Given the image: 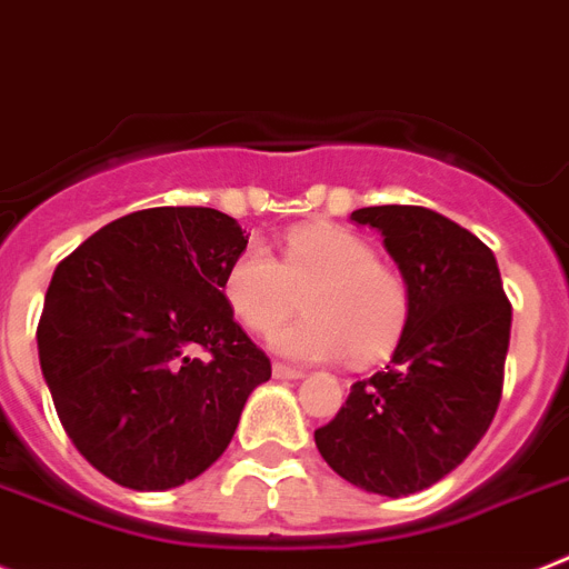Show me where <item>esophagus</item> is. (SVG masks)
<instances>
[{"instance_id": "34e87169", "label": "esophagus", "mask_w": 569, "mask_h": 569, "mask_svg": "<svg viewBox=\"0 0 569 569\" xmlns=\"http://www.w3.org/2000/svg\"><path fill=\"white\" fill-rule=\"evenodd\" d=\"M271 372H274V378H280V380H298V378H303V369H298V367H289V363H274V367H271Z\"/></svg>"}]
</instances>
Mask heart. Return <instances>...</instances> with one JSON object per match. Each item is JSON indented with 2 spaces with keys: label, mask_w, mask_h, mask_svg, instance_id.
I'll use <instances>...</instances> for the list:
<instances>
[{
  "label": "heart",
  "mask_w": 569,
  "mask_h": 569,
  "mask_svg": "<svg viewBox=\"0 0 569 569\" xmlns=\"http://www.w3.org/2000/svg\"><path fill=\"white\" fill-rule=\"evenodd\" d=\"M226 300L254 335L274 332L300 312L309 318L274 335L289 358L352 363L387 358L407 332L412 295L403 274L380 263L369 240L338 226H303L286 234L283 257L246 246L223 280Z\"/></svg>",
  "instance_id": "b5f03b06"
}]
</instances>
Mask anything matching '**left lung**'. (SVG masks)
Here are the masks:
<instances>
[{"instance_id": "1", "label": "left lung", "mask_w": 569, "mask_h": 569, "mask_svg": "<svg viewBox=\"0 0 569 569\" xmlns=\"http://www.w3.org/2000/svg\"><path fill=\"white\" fill-rule=\"evenodd\" d=\"M352 220L383 234L412 295L392 363L352 383L315 443L349 483L378 496L421 492L476 449L496 418L512 306L496 254L421 206H369Z\"/></svg>"}]
</instances>
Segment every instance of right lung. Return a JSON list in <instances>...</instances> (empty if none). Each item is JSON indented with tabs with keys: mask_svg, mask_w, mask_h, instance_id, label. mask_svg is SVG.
<instances>
[{
	"mask_svg": "<svg viewBox=\"0 0 569 569\" xmlns=\"http://www.w3.org/2000/svg\"><path fill=\"white\" fill-rule=\"evenodd\" d=\"M249 237L234 217L162 206L102 226L57 266L37 346L73 447L128 490H171L223 456L271 378L223 280Z\"/></svg>",
	"mask_w": 569,
	"mask_h": 569,
	"instance_id": "right-lung-1",
	"label": "right lung"
}]
</instances>
